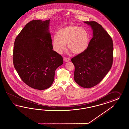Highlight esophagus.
Here are the masks:
<instances>
[{
  "label": "esophagus",
  "instance_id": "obj_1",
  "mask_svg": "<svg viewBox=\"0 0 129 129\" xmlns=\"http://www.w3.org/2000/svg\"><path fill=\"white\" fill-rule=\"evenodd\" d=\"M63 59H64V61H65V62H68V61H70V58H66V57H64V58H63Z\"/></svg>",
  "mask_w": 129,
  "mask_h": 129
}]
</instances>
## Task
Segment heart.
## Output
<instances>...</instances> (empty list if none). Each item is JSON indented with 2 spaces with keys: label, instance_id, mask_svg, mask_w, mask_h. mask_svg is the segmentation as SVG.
Masks as SVG:
<instances>
[{
  "label": "heart",
  "instance_id": "obj_1",
  "mask_svg": "<svg viewBox=\"0 0 129 129\" xmlns=\"http://www.w3.org/2000/svg\"><path fill=\"white\" fill-rule=\"evenodd\" d=\"M91 41L89 31L76 25H70L60 29L52 39V47L61 54L68 48L74 54H82L87 50Z\"/></svg>",
  "mask_w": 129,
  "mask_h": 129
}]
</instances>
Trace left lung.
I'll return each mask as SVG.
<instances>
[{"mask_svg":"<svg viewBox=\"0 0 129 129\" xmlns=\"http://www.w3.org/2000/svg\"><path fill=\"white\" fill-rule=\"evenodd\" d=\"M93 30V37L87 50L71 59L75 66L74 80L78 85L90 88L101 82L110 70L113 61L112 38L101 25L86 21Z\"/></svg>","mask_w":129,"mask_h":129,"instance_id":"obj_1","label":"left lung"}]
</instances>
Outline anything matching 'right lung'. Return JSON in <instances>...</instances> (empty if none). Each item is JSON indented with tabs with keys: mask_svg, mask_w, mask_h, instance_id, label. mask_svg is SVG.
Returning a JSON list of instances; mask_svg holds the SVG:
<instances>
[{
	"mask_svg": "<svg viewBox=\"0 0 129 129\" xmlns=\"http://www.w3.org/2000/svg\"><path fill=\"white\" fill-rule=\"evenodd\" d=\"M50 21L32 20L14 43L13 59L16 70L23 82L38 90L52 85L55 70L63 63L62 56L52 50Z\"/></svg>",
	"mask_w": 129,
	"mask_h": 129,
	"instance_id": "1",
	"label": "right lung"
}]
</instances>
